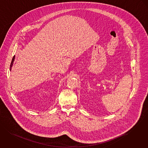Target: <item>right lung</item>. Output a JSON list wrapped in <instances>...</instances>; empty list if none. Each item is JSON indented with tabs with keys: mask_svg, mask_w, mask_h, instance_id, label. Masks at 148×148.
Here are the masks:
<instances>
[{
	"mask_svg": "<svg viewBox=\"0 0 148 148\" xmlns=\"http://www.w3.org/2000/svg\"><path fill=\"white\" fill-rule=\"evenodd\" d=\"M14 60V56L13 57V58L12 60L11 63V65H10V70H11L12 67V65H13V64Z\"/></svg>",
	"mask_w": 148,
	"mask_h": 148,
	"instance_id": "right-lung-1",
	"label": "right lung"
}]
</instances>
